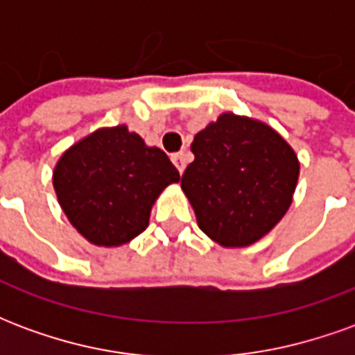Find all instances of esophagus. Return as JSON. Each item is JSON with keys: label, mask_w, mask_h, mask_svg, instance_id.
I'll list each match as a JSON object with an SVG mask.
<instances>
[{"label": "esophagus", "mask_w": 355, "mask_h": 355, "mask_svg": "<svg viewBox=\"0 0 355 355\" xmlns=\"http://www.w3.org/2000/svg\"><path fill=\"white\" fill-rule=\"evenodd\" d=\"M171 159H173V163L177 165L178 173H182V171H184V167H186V155L182 154V152H178V154H173V157H171Z\"/></svg>", "instance_id": "34e87169"}]
</instances>
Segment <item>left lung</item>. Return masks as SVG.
<instances>
[{"label": "left lung", "mask_w": 355, "mask_h": 355, "mask_svg": "<svg viewBox=\"0 0 355 355\" xmlns=\"http://www.w3.org/2000/svg\"><path fill=\"white\" fill-rule=\"evenodd\" d=\"M180 186L200 228L224 247H245L282 220L297 188L298 159L268 125L223 114L192 142Z\"/></svg>", "instance_id": "8db88e82"}]
</instances>
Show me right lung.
Returning a JSON list of instances; mask_svg holds the SVG:
<instances>
[{"label":"right lung","mask_w":355,"mask_h":355,"mask_svg":"<svg viewBox=\"0 0 355 355\" xmlns=\"http://www.w3.org/2000/svg\"><path fill=\"white\" fill-rule=\"evenodd\" d=\"M177 167L119 125L101 129L66 152L53 175L60 207L94 245H123L148 226L150 209Z\"/></svg>","instance_id":"1"}]
</instances>
